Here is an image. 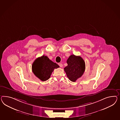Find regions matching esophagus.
Returning a JSON list of instances; mask_svg holds the SVG:
<instances>
[{
  "mask_svg": "<svg viewBox=\"0 0 120 120\" xmlns=\"http://www.w3.org/2000/svg\"><path fill=\"white\" fill-rule=\"evenodd\" d=\"M58 65H59V66H60V67H61V68H62V67H63V65L62 64V63H58Z\"/></svg>",
  "mask_w": 120,
  "mask_h": 120,
  "instance_id": "34e87169",
  "label": "esophagus"
}]
</instances>
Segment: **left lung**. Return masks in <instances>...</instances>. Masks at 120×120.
Segmentation results:
<instances>
[{"label":"left lung","mask_w":120,"mask_h":120,"mask_svg":"<svg viewBox=\"0 0 120 120\" xmlns=\"http://www.w3.org/2000/svg\"><path fill=\"white\" fill-rule=\"evenodd\" d=\"M68 65L64 68L68 79L73 82L83 74L85 70V62L79 56L70 55L67 60Z\"/></svg>","instance_id":"1"}]
</instances>
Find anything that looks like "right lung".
<instances>
[{
    "mask_svg": "<svg viewBox=\"0 0 120 120\" xmlns=\"http://www.w3.org/2000/svg\"><path fill=\"white\" fill-rule=\"evenodd\" d=\"M59 65L54 63L45 55L37 58L33 63V72L42 81H45L50 78L55 68H58Z\"/></svg>",
    "mask_w": 120,
    "mask_h": 120,
    "instance_id": "obj_1",
    "label": "right lung"
}]
</instances>
